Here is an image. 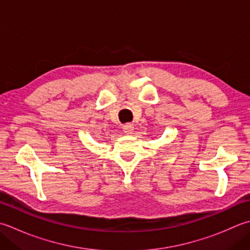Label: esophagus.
<instances>
[{"mask_svg":"<svg viewBox=\"0 0 250 250\" xmlns=\"http://www.w3.org/2000/svg\"><path fill=\"white\" fill-rule=\"evenodd\" d=\"M122 129H124V132L126 134H131L132 132L134 130V126L132 124H125L124 126H122Z\"/></svg>","mask_w":250,"mask_h":250,"instance_id":"1","label":"esophagus"}]
</instances>
